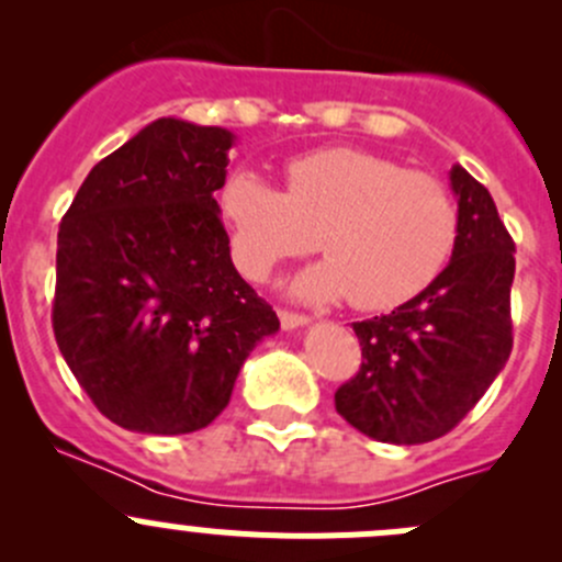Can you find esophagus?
Wrapping results in <instances>:
<instances>
[{
    "mask_svg": "<svg viewBox=\"0 0 562 562\" xmlns=\"http://www.w3.org/2000/svg\"><path fill=\"white\" fill-rule=\"evenodd\" d=\"M280 323H282V328H288V331H291V328L307 326L310 315L293 313V310H280Z\"/></svg>",
    "mask_w": 562,
    "mask_h": 562,
    "instance_id": "esophagus-1",
    "label": "esophagus"
}]
</instances>
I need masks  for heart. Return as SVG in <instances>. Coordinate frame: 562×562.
Segmentation results:
<instances>
[{
  "label": "heart",
  "instance_id": "1",
  "mask_svg": "<svg viewBox=\"0 0 562 562\" xmlns=\"http://www.w3.org/2000/svg\"><path fill=\"white\" fill-rule=\"evenodd\" d=\"M220 212L247 277L266 280L321 239L326 260L293 291L310 302L348 299L361 313L394 310L427 291L459 241V206L438 176L350 146L293 160L285 192L252 171L228 176Z\"/></svg>",
  "mask_w": 562,
  "mask_h": 562
}]
</instances>
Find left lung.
<instances>
[{
	"label": "left lung",
	"instance_id": "obj_1",
	"mask_svg": "<svg viewBox=\"0 0 562 562\" xmlns=\"http://www.w3.org/2000/svg\"><path fill=\"white\" fill-rule=\"evenodd\" d=\"M459 241L443 274L394 313L353 323L361 367L337 389V413L381 443L443 438L512 356L514 239L490 190L451 168Z\"/></svg>",
	"mask_w": 562,
	"mask_h": 562
}]
</instances>
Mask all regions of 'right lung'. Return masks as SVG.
<instances>
[{
	"label": "right lung",
	"instance_id": "1",
	"mask_svg": "<svg viewBox=\"0 0 562 562\" xmlns=\"http://www.w3.org/2000/svg\"><path fill=\"white\" fill-rule=\"evenodd\" d=\"M234 133L157 119L100 160L61 217L54 337L105 418L187 435L225 411L280 328L241 280L214 192Z\"/></svg>",
	"mask_w": 562,
	"mask_h": 562
}]
</instances>
